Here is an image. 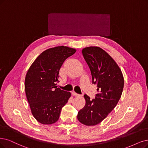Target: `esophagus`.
I'll return each instance as SVG.
<instances>
[{
	"label": "esophagus",
	"instance_id": "obj_1",
	"mask_svg": "<svg viewBox=\"0 0 148 148\" xmlns=\"http://www.w3.org/2000/svg\"><path fill=\"white\" fill-rule=\"evenodd\" d=\"M72 95H73V96H75V97H78L79 96H80L79 95L77 94V93H76V92H74V91H73V92H72Z\"/></svg>",
	"mask_w": 148,
	"mask_h": 148
}]
</instances>
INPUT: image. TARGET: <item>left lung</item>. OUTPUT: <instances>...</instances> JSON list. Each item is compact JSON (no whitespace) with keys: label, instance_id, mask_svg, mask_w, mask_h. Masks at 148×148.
<instances>
[{"label":"left lung","instance_id":"8db88e82","mask_svg":"<svg viewBox=\"0 0 148 148\" xmlns=\"http://www.w3.org/2000/svg\"><path fill=\"white\" fill-rule=\"evenodd\" d=\"M82 53L90 68L92 82L97 85L95 99L84 95L85 105L78 112L80 123L92 126L101 123L116 107L124 88L122 71L113 58L97 46L84 48Z\"/></svg>","mask_w":148,"mask_h":148}]
</instances>
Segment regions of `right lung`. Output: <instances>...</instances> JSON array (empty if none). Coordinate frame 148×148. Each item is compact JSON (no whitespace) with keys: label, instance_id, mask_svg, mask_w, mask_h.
Here are the masks:
<instances>
[{"label":"right lung","instance_id":"1","mask_svg":"<svg viewBox=\"0 0 148 148\" xmlns=\"http://www.w3.org/2000/svg\"><path fill=\"white\" fill-rule=\"evenodd\" d=\"M76 52L67 46L46 49L31 64L25 78V91L32 114L42 124L56 123L71 92L57 88L59 71L64 60Z\"/></svg>","mask_w":148,"mask_h":148}]
</instances>
